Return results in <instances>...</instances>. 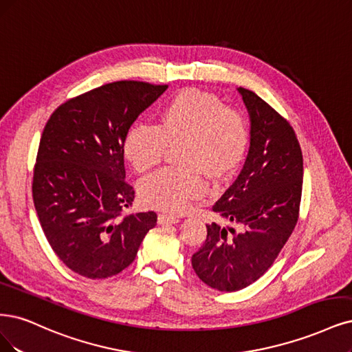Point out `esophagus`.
<instances>
[{
    "instance_id": "esophagus-1",
    "label": "esophagus",
    "mask_w": 352,
    "mask_h": 352,
    "mask_svg": "<svg viewBox=\"0 0 352 352\" xmlns=\"http://www.w3.org/2000/svg\"><path fill=\"white\" fill-rule=\"evenodd\" d=\"M180 221V217L175 214H160L159 215V224H176Z\"/></svg>"
}]
</instances>
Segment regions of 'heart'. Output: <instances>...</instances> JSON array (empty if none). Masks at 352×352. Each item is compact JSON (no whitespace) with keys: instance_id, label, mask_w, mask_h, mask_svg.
I'll return each instance as SVG.
<instances>
[{"instance_id":"obj_1","label":"heart","mask_w":352,"mask_h":352,"mask_svg":"<svg viewBox=\"0 0 352 352\" xmlns=\"http://www.w3.org/2000/svg\"><path fill=\"white\" fill-rule=\"evenodd\" d=\"M250 141L248 119L237 107L226 106L211 93L184 90L159 112L155 125L137 124L124 141V154L138 173L159 166L167 147L182 144L176 162L148 177L141 197L151 207L182 212L204 195L207 182H221L243 162Z\"/></svg>"}]
</instances>
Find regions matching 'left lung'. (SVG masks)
Returning a JSON list of instances; mask_svg holds the SVG:
<instances>
[{"instance_id":"8db88e82","label":"left lung","mask_w":352,"mask_h":352,"mask_svg":"<svg viewBox=\"0 0 352 352\" xmlns=\"http://www.w3.org/2000/svg\"><path fill=\"white\" fill-rule=\"evenodd\" d=\"M250 113V148L240 175L212 210L241 232L207 224L192 266L218 292H237L268 271L297 224L302 154L296 131L256 93L239 87Z\"/></svg>"}]
</instances>
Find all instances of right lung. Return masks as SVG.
I'll use <instances>...</instances> for the list:
<instances>
[{
  "label": "right lung",
  "mask_w": 352,
  "mask_h": 352,
  "mask_svg": "<svg viewBox=\"0 0 352 352\" xmlns=\"http://www.w3.org/2000/svg\"><path fill=\"white\" fill-rule=\"evenodd\" d=\"M166 84L122 80L58 106L33 168V202L46 240L76 274L102 280L134 262L157 214L126 212L135 190L125 179L124 141Z\"/></svg>",
  "instance_id": "right-lung-1"
}]
</instances>
